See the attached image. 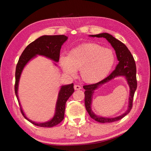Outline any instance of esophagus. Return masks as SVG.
Instances as JSON below:
<instances>
[{"label": "esophagus", "mask_w": 151, "mask_h": 151, "mask_svg": "<svg viewBox=\"0 0 151 151\" xmlns=\"http://www.w3.org/2000/svg\"><path fill=\"white\" fill-rule=\"evenodd\" d=\"M74 88H75V90H80V89H81V87H80V85H75L74 86Z\"/></svg>", "instance_id": "esophagus-1"}]
</instances>
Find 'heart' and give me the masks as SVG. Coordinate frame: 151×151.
<instances>
[{"label":"heart","instance_id":"b5f03b06","mask_svg":"<svg viewBox=\"0 0 151 151\" xmlns=\"http://www.w3.org/2000/svg\"><path fill=\"white\" fill-rule=\"evenodd\" d=\"M115 61L112 50L96 43H85L72 49L67 56L59 58L64 73L75 76L80 70L81 80L87 83L99 82L109 74Z\"/></svg>","mask_w":151,"mask_h":151}]
</instances>
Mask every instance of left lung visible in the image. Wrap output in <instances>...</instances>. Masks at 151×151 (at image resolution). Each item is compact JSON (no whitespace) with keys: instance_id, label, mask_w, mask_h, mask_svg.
Here are the masks:
<instances>
[{"instance_id":"left-lung-1","label":"left lung","mask_w":151,"mask_h":151,"mask_svg":"<svg viewBox=\"0 0 151 151\" xmlns=\"http://www.w3.org/2000/svg\"><path fill=\"white\" fill-rule=\"evenodd\" d=\"M89 37L105 38L108 41L111 46L113 47L119 61L115 70L106 78L97 83L83 86L85 91V105L88 113L92 119L99 123H111L118 121L122 119L124 116L128 114L132 109L133 99L137 87L136 78V65L135 60L127 47L121 41L116 39L113 35L107 33H102L97 35H90ZM119 76L124 77L130 88V93L129 97V104L127 111L122 115L114 118H107L99 116L94 113L91 109V104L93 96L94 90L102 85L108 83L111 79Z\"/></svg>"}]
</instances>
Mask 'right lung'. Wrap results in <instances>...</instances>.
Returning <instances> with one entry per match:
<instances>
[{
  "label": "right lung",
  "instance_id": "add662e5",
  "mask_svg": "<svg viewBox=\"0 0 151 151\" xmlns=\"http://www.w3.org/2000/svg\"><path fill=\"white\" fill-rule=\"evenodd\" d=\"M68 37L64 35H43L39 37L26 47L23 53L21 54L18 63L17 64L15 73L16 96L20 106L21 112L24 118L36 126L40 127H53L63 121L64 116L66 102L73 93L74 92L73 83L61 86L58 93V99L56 104H55V112L53 117L47 122L37 123L27 118L22 107H21L18 97V87L21 73H22L26 65L32 59L36 58L37 55H42V56L50 59L55 62L54 63V65L57 66L55 63L59 62L61 46L68 40Z\"/></svg>",
  "mask_w": 151,
  "mask_h": 151
}]
</instances>
